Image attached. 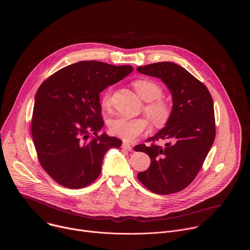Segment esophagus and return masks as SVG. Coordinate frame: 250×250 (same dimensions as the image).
Listing matches in <instances>:
<instances>
[{
  "mask_svg": "<svg viewBox=\"0 0 250 250\" xmlns=\"http://www.w3.org/2000/svg\"><path fill=\"white\" fill-rule=\"evenodd\" d=\"M122 148L125 149V150H127V151H132V150H133L132 146H131L130 144H128V143H124L122 144Z\"/></svg>",
  "mask_w": 250,
  "mask_h": 250,
  "instance_id": "esophagus-1",
  "label": "esophagus"
}]
</instances>
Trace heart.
<instances>
[{
    "instance_id": "heart-1",
    "label": "heart",
    "mask_w": 250,
    "mask_h": 250,
    "mask_svg": "<svg viewBox=\"0 0 250 250\" xmlns=\"http://www.w3.org/2000/svg\"><path fill=\"white\" fill-rule=\"evenodd\" d=\"M138 95L143 101L148 102L144 107L145 113L155 126H164L171 115V106L162 99L163 90L161 86L147 79H140L133 83ZM111 103V90L107 89L101 97V106L107 108ZM148 123L144 118L118 117L109 124V131L125 142H133L146 132Z\"/></svg>"
}]
</instances>
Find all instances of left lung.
<instances>
[{"label":"left lung","mask_w":250,"mask_h":250,"mask_svg":"<svg viewBox=\"0 0 250 250\" xmlns=\"http://www.w3.org/2000/svg\"><path fill=\"white\" fill-rule=\"evenodd\" d=\"M137 70L156 77L172 96L171 115L166 126L136 151L149 155L150 167L138 179L157 194H170L188 187L200 170L215 136L214 103L208 88L184 67L170 62L139 66Z\"/></svg>","instance_id":"left-lung-1"}]
</instances>
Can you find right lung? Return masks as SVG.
I'll return each instance as SVG.
<instances>
[{"instance_id":"obj_1","label":"right lung","mask_w":250,"mask_h":250,"mask_svg":"<svg viewBox=\"0 0 250 250\" xmlns=\"http://www.w3.org/2000/svg\"><path fill=\"white\" fill-rule=\"evenodd\" d=\"M133 70L131 65L79 62L56 72L39 86L33 140L40 165L60 185L69 188L88 186L99 176L107 150L121 146L115 137L98 136L104 126L99 94Z\"/></svg>"}]
</instances>
